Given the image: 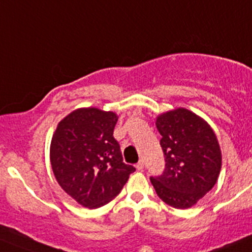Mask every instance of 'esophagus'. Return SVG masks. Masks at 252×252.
I'll use <instances>...</instances> for the list:
<instances>
[{
	"instance_id": "obj_1",
	"label": "esophagus",
	"mask_w": 252,
	"mask_h": 252,
	"mask_svg": "<svg viewBox=\"0 0 252 252\" xmlns=\"http://www.w3.org/2000/svg\"><path fill=\"white\" fill-rule=\"evenodd\" d=\"M136 168H137V171H142V169H143V160H140V162L136 164Z\"/></svg>"
}]
</instances>
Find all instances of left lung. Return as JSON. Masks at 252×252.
I'll list each match as a JSON object with an SVG mask.
<instances>
[{
	"mask_svg": "<svg viewBox=\"0 0 252 252\" xmlns=\"http://www.w3.org/2000/svg\"><path fill=\"white\" fill-rule=\"evenodd\" d=\"M156 126L166 168L151 177L156 193L166 204L188 209L214 187L221 169V151L210 125L184 107L158 115Z\"/></svg>",
	"mask_w": 252,
	"mask_h": 252,
	"instance_id": "obj_1",
	"label": "left lung"
}]
</instances>
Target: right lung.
<instances>
[{"mask_svg": "<svg viewBox=\"0 0 252 252\" xmlns=\"http://www.w3.org/2000/svg\"><path fill=\"white\" fill-rule=\"evenodd\" d=\"M117 116L97 107H80L57 126L50 164L57 182L78 204L96 209L121 191L135 167L125 164L114 138Z\"/></svg>", "mask_w": 252, "mask_h": 252, "instance_id": "1", "label": "right lung"}]
</instances>
